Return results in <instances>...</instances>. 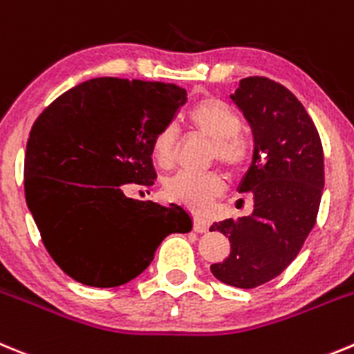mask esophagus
I'll use <instances>...</instances> for the list:
<instances>
[{"instance_id":"1","label":"esophagus","mask_w":354,"mask_h":354,"mask_svg":"<svg viewBox=\"0 0 354 354\" xmlns=\"http://www.w3.org/2000/svg\"><path fill=\"white\" fill-rule=\"evenodd\" d=\"M192 227L196 232H206L209 229V222L206 218H201V216H194Z\"/></svg>"}]
</instances>
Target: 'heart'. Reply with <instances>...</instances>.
Returning <instances> with one entry per match:
<instances>
[{"mask_svg": "<svg viewBox=\"0 0 354 354\" xmlns=\"http://www.w3.org/2000/svg\"><path fill=\"white\" fill-rule=\"evenodd\" d=\"M187 123L196 133L212 141V160H218L229 173H240L250 164L252 146L240 133L243 122L238 111L222 98L206 97L196 102L187 113ZM178 136L173 127L158 130L151 142V157L160 167H169L176 158ZM224 190V181L216 171L187 173L180 171L165 181V197L173 203L205 212Z\"/></svg>", "mask_w": 354, "mask_h": 354, "instance_id": "obj_1", "label": "heart"}]
</instances>
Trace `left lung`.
I'll list each match as a JSON object with an SVG mask.
<instances>
[{"label": "left lung", "instance_id": "1", "mask_svg": "<svg viewBox=\"0 0 354 354\" xmlns=\"http://www.w3.org/2000/svg\"><path fill=\"white\" fill-rule=\"evenodd\" d=\"M231 100L252 129V164L238 190L252 194L254 212L209 227L231 241L229 257L209 270L224 284L252 289L288 268L316 224L323 145L301 102L272 79H241Z\"/></svg>", "mask_w": 354, "mask_h": 354}]
</instances>
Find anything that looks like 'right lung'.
I'll return each mask as SVG.
<instances>
[{
  "label": "right lung",
  "mask_w": 354,
  "mask_h": 354,
  "mask_svg": "<svg viewBox=\"0 0 354 354\" xmlns=\"http://www.w3.org/2000/svg\"><path fill=\"white\" fill-rule=\"evenodd\" d=\"M187 91L176 84L97 77L44 109L30 132L24 194L47 252L84 286L116 288L145 272L190 215L125 194L157 180L151 142Z\"/></svg>",
  "instance_id": "obj_1"
}]
</instances>
